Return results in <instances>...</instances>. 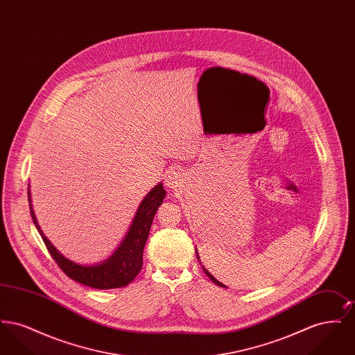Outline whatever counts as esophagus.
I'll return each instance as SVG.
<instances>
[{
	"label": "esophagus",
	"mask_w": 355,
	"mask_h": 355,
	"mask_svg": "<svg viewBox=\"0 0 355 355\" xmlns=\"http://www.w3.org/2000/svg\"><path fill=\"white\" fill-rule=\"evenodd\" d=\"M165 184L170 189L177 190V187H180L182 184V177L178 171H171L166 177H165Z\"/></svg>",
	"instance_id": "34e87169"
}]
</instances>
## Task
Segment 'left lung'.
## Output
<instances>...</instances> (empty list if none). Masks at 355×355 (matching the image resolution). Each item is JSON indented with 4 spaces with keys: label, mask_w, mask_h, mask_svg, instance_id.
<instances>
[{
    "label": "left lung",
    "mask_w": 355,
    "mask_h": 355,
    "mask_svg": "<svg viewBox=\"0 0 355 355\" xmlns=\"http://www.w3.org/2000/svg\"><path fill=\"white\" fill-rule=\"evenodd\" d=\"M196 255H197V259H198V262H200L201 268H202L203 271H205V274H206V275H207V277L210 278V281H211L213 284H216L217 286L226 287L225 286V285H223V284H222V282H220V281H217V279H216V278H214V277H213V275H211V274L209 272V270H207V269H205V266H203L202 262H201V259H200V254H198V252H197V250H196Z\"/></svg>",
    "instance_id": "left-lung-1"
}]
</instances>
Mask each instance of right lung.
I'll list each match as a JSON object with an SVG mask.
<instances>
[{
    "label": "right lung",
    "mask_w": 355,
    "mask_h": 355,
    "mask_svg": "<svg viewBox=\"0 0 355 355\" xmlns=\"http://www.w3.org/2000/svg\"><path fill=\"white\" fill-rule=\"evenodd\" d=\"M165 196H166V191L164 190L162 182L154 186L139 203L128 233L125 234L119 248L113 252V254L98 263L81 265L74 261H70L65 255L60 253L53 246L51 241L42 233L34 214L31 189L28 187V200H29L32 220L40 236H42L53 259L57 262V265L68 275L69 278H71L78 284H83L85 286L93 287L98 290L126 286L137 277L144 263L142 262L144 248L149 238L153 218L159 205L164 202Z\"/></svg>",
    "instance_id": "1"
}]
</instances>
